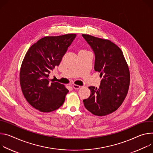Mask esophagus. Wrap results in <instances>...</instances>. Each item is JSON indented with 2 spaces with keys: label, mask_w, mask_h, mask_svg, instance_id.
Masks as SVG:
<instances>
[{
  "label": "esophagus",
  "mask_w": 153,
  "mask_h": 153,
  "mask_svg": "<svg viewBox=\"0 0 153 153\" xmlns=\"http://www.w3.org/2000/svg\"><path fill=\"white\" fill-rule=\"evenodd\" d=\"M72 87H73V88H74V89L78 90V89H79L80 88L81 86H78V85H76V84H73Z\"/></svg>",
  "instance_id": "1"
}]
</instances>
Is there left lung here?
<instances>
[{"instance_id": "1", "label": "left lung", "mask_w": 153, "mask_h": 153, "mask_svg": "<svg viewBox=\"0 0 153 153\" xmlns=\"http://www.w3.org/2000/svg\"><path fill=\"white\" fill-rule=\"evenodd\" d=\"M95 53V71L103 76L100 88L89 87L90 97L83 100L92 114L104 116L119 108L128 94L130 75L122 50L108 39L82 35Z\"/></svg>"}]
</instances>
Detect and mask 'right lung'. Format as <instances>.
<instances>
[{"mask_svg":"<svg viewBox=\"0 0 153 153\" xmlns=\"http://www.w3.org/2000/svg\"><path fill=\"white\" fill-rule=\"evenodd\" d=\"M76 34L45 36L28 50L20 70L24 97L34 108L50 112L60 108L69 90L58 82L50 83V72L58 66Z\"/></svg>","mask_w":153,"mask_h":153,"instance_id":"right-lung-1","label":"right lung"}]
</instances>
